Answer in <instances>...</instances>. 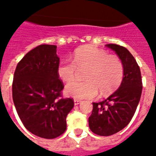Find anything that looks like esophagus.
<instances>
[{"label":"esophagus","instance_id":"esophagus-1","mask_svg":"<svg viewBox=\"0 0 156 156\" xmlns=\"http://www.w3.org/2000/svg\"><path fill=\"white\" fill-rule=\"evenodd\" d=\"M73 102H74V105H78L81 103V100H73Z\"/></svg>","mask_w":156,"mask_h":156}]
</instances>
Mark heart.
<instances>
[{
  "instance_id": "obj_1",
  "label": "heart",
  "mask_w": 156,
  "mask_h": 156,
  "mask_svg": "<svg viewBox=\"0 0 156 156\" xmlns=\"http://www.w3.org/2000/svg\"><path fill=\"white\" fill-rule=\"evenodd\" d=\"M77 67L87 68L84 74L86 81H75L65 88L66 95L76 100L95 98L99 90L102 95H108L118 87L123 78L121 59L91 45L76 49L73 61H61L57 66V75L64 83H69L74 78Z\"/></svg>"
}]
</instances>
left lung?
Listing matches in <instances>:
<instances>
[{
  "mask_svg": "<svg viewBox=\"0 0 156 156\" xmlns=\"http://www.w3.org/2000/svg\"><path fill=\"white\" fill-rule=\"evenodd\" d=\"M116 52L124 66V75L117 90L106 100L92 103L88 119L90 130L100 136H109L123 129L134 115L140 101L143 83L139 66L128 49L117 44H106Z\"/></svg>",
  "mask_w": 156,
  "mask_h": 156,
  "instance_id": "1",
  "label": "left lung"
}]
</instances>
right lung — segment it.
<instances>
[{"label": "right lung", "instance_id": "obj_1", "mask_svg": "<svg viewBox=\"0 0 156 156\" xmlns=\"http://www.w3.org/2000/svg\"><path fill=\"white\" fill-rule=\"evenodd\" d=\"M60 58L56 45L42 44L26 54L13 75V100L21 121L31 133L52 139L66 129V116L73 108L61 99L64 85L57 75Z\"/></svg>", "mask_w": 156, "mask_h": 156}]
</instances>
